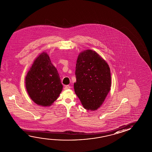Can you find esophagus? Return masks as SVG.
Instances as JSON below:
<instances>
[{
    "mask_svg": "<svg viewBox=\"0 0 152 152\" xmlns=\"http://www.w3.org/2000/svg\"><path fill=\"white\" fill-rule=\"evenodd\" d=\"M71 88V87L69 85H66V86H65V87H64V89L65 90H68V89H70Z\"/></svg>",
    "mask_w": 152,
    "mask_h": 152,
    "instance_id": "esophagus-1",
    "label": "esophagus"
}]
</instances>
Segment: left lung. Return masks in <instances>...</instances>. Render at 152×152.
<instances>
[{
    "label": "left lung",
    "instance_id": "obj_1",
    "mask_svg": "<svg viewBox=\"0 0 152 152\" xmlns=\"http://www.w3.org/2000/svg\"><path fill=\"white\" fill-rule=\"evenodd\" d=\"M75 70V93L85 109L97 110L110 90L109 65L100 55L91 50L80 53Z\"/></svg>",
    "mask_w": 152,
    "mask_h": 152
}]
</instances>
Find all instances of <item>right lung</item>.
<instances>
[{"label": "right lung", "instance_id": "1", "mask_svg": "<svg viewBox=\"0 0 152 152\" xmlns=\"http://www.w3.org/2000/svg\"><path fill=\"white\" fill-rule=\"evenodd\" d=\"M25 85L30 97L37 104L50 106L57 99L62 85L57 70L46 52L34 60L25 78Z\"/></svg>", "mask_w": 152, "mask_h": 152}]
</instances>
